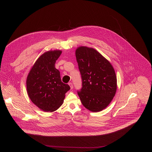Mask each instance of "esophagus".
<instances>
[{
    "instance_id": "1",
    "label": "esophagus",
    "mask_w": 152,
    "mask_h": 152,
    "mask_svg": "<svg viewBox=\"0 0 152 152\" xmlns=\"http://www.w3.org/2000/svg\"><path fill=\"white\" fill-rule=\"evenodd\" d=\"M68 84H69V86H70V88H71V89H73V87L72 83H68Z\"/></svg>"
}]
</instances>
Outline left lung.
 Returning <instances> with one entry per match:
<instances>
[{
	"instance_id": "8db88e82",
	"label": "left lung",
	"mask_w": 152,
	"mask_h": 152,
	"mask_svg": "<svg viewBox=\"0 0 152 152\" xmlns=\"http://www.w3.org/2000/svg\"><path fill=\"white\" fill-rule=\"evenodd\" d=\"M76 58L82 79V88L77 91L81 103L92 112L101 111L116 94L115 69L108 60L92 48L78 47Z\"/></svg>"
}]
</instances>
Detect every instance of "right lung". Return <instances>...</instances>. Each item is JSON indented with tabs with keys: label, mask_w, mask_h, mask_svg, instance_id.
I'll return each mask as SVG.
<instances>
[{
	"label": "right lung",
	"mask_w": 152,
	"mask_h": 152,
	"mask_svg": "<svg viewBox=\"0 0 152 152\" xmlns=\"http://www.w3.org/2000/svg\"><path fill=\"white\" fill-rule=\"evenodd\" d=\"M62 51H47L37 58L27 77L26 86L30 100L44 112H53L63 103L65 94L70 89L63 83L56 61Z\"/></svg>",
	"instance_id": "1"
}]
</instances>
